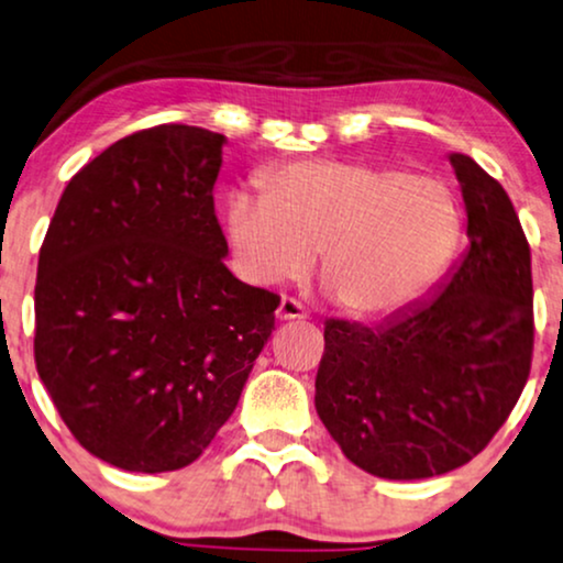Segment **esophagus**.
<instances>
[{
	"instance_id": "34e87169",
	"label": "esophagus",
	"mask_w": 563,
	"mask_h": 563,
	"mask_svg": "<svg viewBox=\"0 0 563 563\" xmlns=\"http://www.w3.org/2000/svg\"><path fill=\"white\" fill-rule=\"evenodd\" d=\"M277 322H294V319H306V309L296 298H283L280 306L275 309Z\"/></svg>"
}]
</instances>
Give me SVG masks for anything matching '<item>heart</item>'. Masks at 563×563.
<instances>
[{
  "label": "heart",
  "instance_id": "obj_1",
  "mask_svg": "<svg viewBox=\"0 0 563 563\" xmlns=\"http://www.w3.org/2000/svg\"><path fill=\"white\" fill-rule=\"evenodd\" d=\"M225 236L249 280H317L340 311L384 319L444 275L462 239L446 184L364 161H301L269 170L262 195L233 191Z\"/></svg>",
  "mask_w": 563,
  "mask_h": 563
}]
</instances>
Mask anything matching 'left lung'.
<instances>
[{
    "label": "left lung",
    "mask_w": 563,
    "mask_h": 563,
    "mask_svg": "<svg viewBox=\"0 0 563 563\" xmlns=\"http://www.w3.org/2000/svg\"><path fill=\"white\" fill-rule=\"evenodd\" d=\"M450 163L471 241L452 273L382 324L324 327L317 412L345 457L376 478L421 481L471 462L530 374L528 239L499 181L462 153Z\"/></svg>",
    "instance_id": "obj_1"
}]
</instances>
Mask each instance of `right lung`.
I'll list each match as a JSON object with an SVG mask.
<instances>
[{"instance_id": "1", "label": "right lung", "mask_w": 563, "mask_h": 563, "mask_svg": "<svg viewBox=\"0 0 563 563\" xmlns=\"http://www.w3.org/2000/svg\"><path fill=\"white\" fill-rule=\"evenodd\" d=\"M225 137L161 124L73 176L35 280V368L92 457L181 471L236 410L280 298L225 267Z\"/></svg>"}]
</instances>
